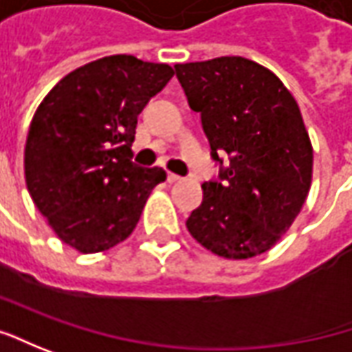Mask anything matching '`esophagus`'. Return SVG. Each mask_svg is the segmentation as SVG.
Returning <instances> with one entry per match:
<instances>
[{"label":"esophagus","instance_id":"obj_1","mask_svg":"<svg viewBox=\"0 0 352 352\" xmlns=\"http://www.w3.org/2000/svg\"><path fill=\"white\" fill-rule=\"evenodd\" d=\"M167 181L169 183H179V181H183V177L175 175V173H167Z\"/></svg>","mask_w":352,"mask_h":352}]
</instances>
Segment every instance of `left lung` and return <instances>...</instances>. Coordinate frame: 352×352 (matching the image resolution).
I'll use <instances>...</instances> for the list:
<instances>
[{"instance_id":"1","label":"left lung","mask_w":352,"mask_h":352,"mask_svg":"<svg viewBox=\"0 0 352 352\" xmlns=\"http://www.w3.org/2000/svg\"><path fill=\"white\" fill-rule=\"evenodd\" d=\"M175 74L220 167L202 183L188 232L226 259L261 255L292 226L311 185L314 152L296 101L271 69L241 56L177 64Z\"/></svg>"}]
</instances>
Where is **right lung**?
I'll return each instance as SVG.
<instances>
[{
    "label": "right lung",
    "instance_id": "1",
    "mask_svg": "<svg viewBox=\"0 0 352 352\" xmlns=\"http://www.w3.org/2000/svg\"><path fill=\"white\" fill-rule=\"evenodd\" d=\"M173 78L167 64L128 54L74 69L44 97L25 146V179L56 236L81 253L124 241L162 167L132 162L138 115Z\"/></svg>",
    "mask_w": 352,
    "mask_h": 352
}]
</instances>
